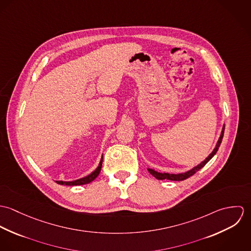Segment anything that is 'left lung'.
Segmentation results:
<instances>
[{
	"label": "left lung",
	"instance_id": "left-lung-1",
	"mask_svg": "<svg viewBox=\"0 0 251 251\" xmlns=\"http://www.w3.org/2000/svg\"><path fill=\"white\" fill-rule=\"evenodd\" d=\"M224 129H225V124L223 125V126H222V130H221V133H220V136H219V138H218V140H217V143L215 145V149L213 150V151L201 162V163H199L198 165H196V166H194L193 168H191L190 170H188V171H185V172H182V173H178V174H172V173H166V172H163V173H161V172H158V171H155L154 169H151V168H147L148 169V171H149V173L151 174V175H152L155 179H170V180H183V179H187V178H189L190 176H192V175H194L197 171H199L202 167H204L212 158H213V156L215 155V153H216V151H217V150H218V148H219V146H220V144H221V141H222V138H223V134H224Z\"/></svg>",
	"mask_w": 251,
	"mask_h": 251
}]
</instances>
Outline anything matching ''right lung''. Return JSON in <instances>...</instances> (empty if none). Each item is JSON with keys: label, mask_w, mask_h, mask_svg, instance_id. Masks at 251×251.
<instances>
[{"label": "right lung", "mask_w": 251, "mask_h": 251, "mask_svg": "<svg viewBox=\"0 0 251 251\" xmlns=\"http://www.w3.org/2000/svg\"><path fill=\"white\" fill-rule=\"evenodd\" d=\"M102 160H103V154L100 158V164L99 166L91 173L89 174L88 176L84 177V178H81V179H75V180H72V181H65V180H56L57 183L59 184H65V185H80V184H86V183H89L91 181H93L94 179H96L100 170H101V166H102Z\"/></svg>", "instance_id": "right-lung-1"}]
</instances>
